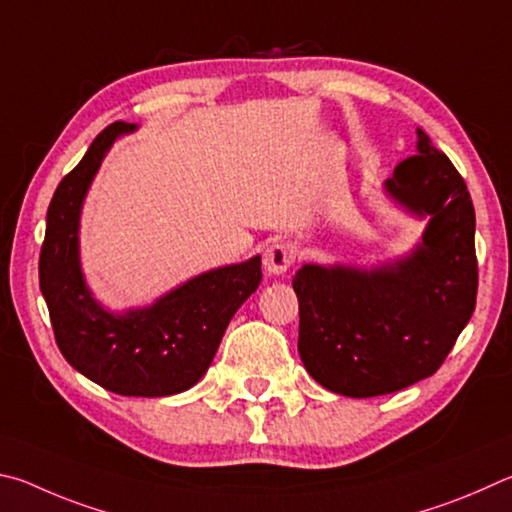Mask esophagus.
Here are the masks:
<instances>
[{
	"label": "esophagus",
	"mask_w": 512,
	"mask_h": 512,
	"mask_svg": "<svg viewBox=\"0 0 512 512\" xmlns=\"http://www.w3.org/2000/svg\"><path fill=\"white\" fill-rule=\"evenodd\" d=\"M294 261H297V247L292 242H272L263 256V265L270 274L288 272Z\"/></svg>",
	"instance_id": "obj_1"
}]
</instances>
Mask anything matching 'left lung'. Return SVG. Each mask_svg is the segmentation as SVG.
<instances>
[{
  "instance_id": "1",
  "label": "left lung",
  "mask_w": 512,
  "mask_h": 512,
  "mask_svg": "<svg viewBox=\"0 0 512 512\" xmlns=\"http://www.w3.org/2000/svg\"><path fill=\"white\" fill-rule=\"evenodd\" d=\"M416 132L418 155L384 182L409 213L429 218L414 251L373 270L303 265L292 279L301 362L339 396H384L434 375L477 303L468 186L445 152Z\"/></svg>"
}]
</instances>
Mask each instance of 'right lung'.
Listing matches in <instances>:
<instances>
[{
	"label": "right lung",
	"mask_w": 512,
	"mask_h": 512,
	"mask_svg": "<svg viewBox=\"0 0 512 512\" xmlns=\"http://www.w3.org/2000/svg\"><path fill=\"white\" fill-rule=\"evenodd\" d=\"M137 130L116 121L62 177L47 211L40 290L65 360L103 389L134 398L191 389L213 362L231 317L263 279L261 256L218 267L170 290L148 308L110 312L89 292L78 254L80 209L112 143Z\"/></svg>",
	"instance_id": "1"
}]
</instances>
